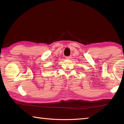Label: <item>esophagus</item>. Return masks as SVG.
Wrapping results in <instances>:
<instances>
[{"label": "esophagus", "mask_w": 124, "mask_h": 124, "mask_svg": "<svg viewBox=\"0 0 124 124\" xmlns=\"http://www.w3.org/2000/svg\"><path fill=\"white\" fill-rule=\"evenodd\" d=\"M66 58L67 60H70L71 58H72V56H67V57H66Z\"/></svg>", "instance_id": "obj_1"}]
</instances>
